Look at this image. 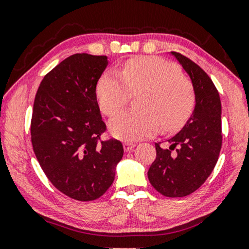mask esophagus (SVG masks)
I'll list each match as a JSON object with an SVG mask.
<instances>
[{
	"instance_id": "34e87169",
	"label": "esophagus",
	"mask_w": 249,
	"mask_h": 249,
	"mask_svg": "<svg viewBox=\"0 0 249 249\" xmlns=\"http://www.w3.org/2000/svg\"><path fill=\"white\" fill-rule=\"evenodd\" d=\"M135 146L136 145L134 144V142H124V148L125 152H129V151H130V149L134 148Z\"/></svg>"
}]
</instances>
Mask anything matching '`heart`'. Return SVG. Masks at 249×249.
Instances as JSON below:
<instances>
[{"instance_id": "heart-1", "label": "heart", "mask_w": 249, "mask_h": 249, "mask_svg": "<svg viewBox=\"0 0 249 249\" xmlns=\"http://www.w3.org/2000/svg\"><path fill=\"white\" fill-rule=\"evenodd\" d=\"M135 110H125L111 119L112 135L122 141H138L156 134L160 125L172 130L182 124L194 107L193 87L179 68L158 56L128 60L120 72L107 71L96 86L102 112L113 115L136 94Z\"/></svg>"}]
</instances>
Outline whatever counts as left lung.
I'll list each match as a JSON object with an SVG mask.
<instances>
[{
  "instance_id": "left-lung-1",
  "label": "left lung",
  "mask_w": 249,
  "mask_h": 249,
  "mask_svg": "<svg viewBox=\"0 0 249 249\" xmlns=\"http://www.w3.org/2000/svg\"><path fill=\"white\" fill-rule=\"evenodd\" d=\"M192 80L195 108L178 134L161 147L147 176L149 182L166 197H183L199 188L212 173L222 145L219 91L207 73L182 54L171 52Z\"/></svg>"
}]
</instances>
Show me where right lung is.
Returning a JSON list of instances; mask_svg holds the SVG:
<instances>
[{"instance_id": "obj_1", "label": "right lung", "mask_w": 249, "mask_h": 249, "mask_svg": "<svg viewBox=\"0 0 249 249\" xmlns=\"http://www.w3.org/2000/svg\"><path fill=\"white\" fill-rule=\"evenodd\" d=\"M107 56L73 54L44 77L34 102L32 142L52 185L70 198L89 202L113 183L124 156L117 139L101 141L107 130L96 85Z\"/></svg>"}]
</instances>
